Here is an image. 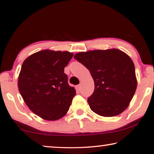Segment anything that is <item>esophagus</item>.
Segmentation results:
<instances>
[{
  "instance_id": "esophagus-1",
  "label": "esophagus",
  "mask_w": 154,
  "mask_h": 154,
  "mask_svg": "<svg viewBox=\"0 0 154 154\" xmlns=\"http://www.w3.org/2000/svg\"><path fill=\"white\" fill-rule=\"evenodd\" d=\"M75 88H76V90L78 91V92H79L80 89H81V85H77L75 86Z\"/></svg>"
}]
</instances>
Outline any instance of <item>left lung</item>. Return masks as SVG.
Listing matches in <instances>:
<instances>
[{
	"label": "left lung",
	"instance_id": "1",
	"mask_svg": "<svg viewBox=\"0 0 154 154\" xmlns=\"http://www.w3.org/2000/svg\"><path fill=\"white\" fill-rule=\"evenodd\" d=\"M74 58L89 70L94 82V91L88 98L91 110L104 117L122 113L137 85L131 58L116 49L80 52Z\"/></svg>",
	"mask_w": 154,
	"mask_h": 154
}]
</instances>
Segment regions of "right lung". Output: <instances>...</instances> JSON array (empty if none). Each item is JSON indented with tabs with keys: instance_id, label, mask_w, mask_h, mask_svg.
Listing matches in <instances>:
<instances>
[{
	"instance_id": "add662e5",
	"label": "right lung",
	"mask_w": 154,
	"mask_h": 154,
	"mask_svg": "<svg viewBox=\"0 0 154 154\" xmlns=\"http://www.w3.org/2000/svg\"><path fill=\"white\" fill-rule=\"evenodd\" d=\"M73 54L43 50L25 60L18 78V89L24 102L36 116L46 120L62 118L76 95L64 72Z\"/></svg>"
}]
</instances>
